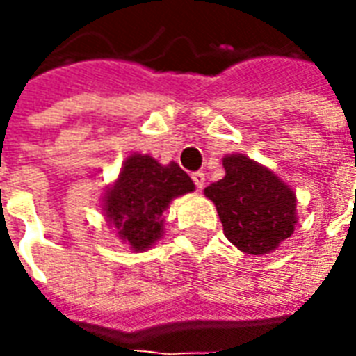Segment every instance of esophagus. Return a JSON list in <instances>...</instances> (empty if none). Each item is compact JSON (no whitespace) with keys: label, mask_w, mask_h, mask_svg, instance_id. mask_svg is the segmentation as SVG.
Instances as JSON below:
<instances>
[{"label":"esophagus","mask_w":356,"mask_h":356,"mask_svg":"<svg viewBox=\"0 0 356 356\" xmlns=\"http://www.w3.org/2000/svg\"><path fill=\"white\" fill-rule=\"evenodd\" d=\"M193 181H194V185H196V188L202 191L204 185H206V175H204L202 171H196V173H193Z\"/></svg>","instance_id":"esophagus-1"}]
</instances>
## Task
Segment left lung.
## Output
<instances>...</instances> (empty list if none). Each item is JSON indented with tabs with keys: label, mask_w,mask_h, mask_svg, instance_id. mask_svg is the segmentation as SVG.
Wrapping results in <instances>:
<instances>
[{
	"label": "left lung",
	"mask_w": 356,
	"mask_h": 356,
	"mask_svg": "<svg viewBox=\"0 0 356 356\" xmlns=\"http://www.w3.org/2000/svg\"><path fill=\"white\" fill-rule=\"evenodd\" d=\"M225 177L204 188L216 204L225 236L240 252L265 255L298 225L296 191L275 171L244 154H225Z\"/></svg>",
	"instance_id": "obj_1"
}]
</instances>
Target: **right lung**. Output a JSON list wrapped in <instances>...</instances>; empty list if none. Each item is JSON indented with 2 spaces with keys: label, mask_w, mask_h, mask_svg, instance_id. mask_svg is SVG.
<instances>
[{
  "label": "right lung",
  "mask_w": 356,
  "mask_h": 356,
  "mask_svg": "<svg viewBox=\"0 0 356 356\" xmlns=\"http://www.w3.org/2000/svg\"><path fill=\"white\" fill-rule=\"evenodd\" d=\"M194 188L179 163H160L150 154L133 152L102 194L101 213L118 238L135 254H143L162 240L163 213L171 202Z\"/></svg>",
  "instance_id": "obj_1"
}]
</instances>
